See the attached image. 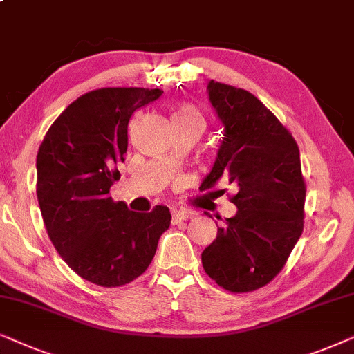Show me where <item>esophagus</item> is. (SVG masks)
I'll return each instance as SVG.
<instances>
[{
    "instance_id": "34e87169",
    "label": "esophagus",
    "mask_w": 354,
    "mask_h": 354,
    "mask_svg": "<svg viewBox=\"0 0 354 354\" xmlns=\"http://www.w3.org/2000/svg\"><path fill=\"white\" fill-rule=\"evenodd\" d=\"M192 214L187 210H183V209H171V218H173V223H180V221H185L187 218H191Z\"/></svg>"
}]
</instances>
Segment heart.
Wrapping results in <instances>:
<instances>
[{"mask_svg": "<svg viewBox=\"0 0 354 354\" xmlns=\"http://www.w3.org/2000/svg\"><path fill=\"white\" fill-rule=\"evenodd\" d=\"M186 120H196V121H202V118L199 113L196 110H192L189 106H185L181 108L180 111H176V115H174L173 121H186Z\"/></svg>", "mask_w": 354, "mask_h": 354, "instance_id": "heart-1", "label": "heart"}]
</instances>
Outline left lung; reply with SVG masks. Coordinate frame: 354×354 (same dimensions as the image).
<instances>
[{
  "label": "left lung",
  "instance_id": "1",
  "mask_svg": "<svg viewBox=\"0 0 354 354\" xmlns=\"http://www.w3.org/2000/svg\"><path fill=\"white\" fill-rule=\"evenodd\" d=\"M209 100L223 126L201 189L225 178L238 187L236 215L202 252L207 275L232 293L266 286L288 261L304 228L306 185L293 136L252 93L210 81Z\"/></svg>",
  "mask_w": 354,
  "mask_h": 354
}]
</instances>
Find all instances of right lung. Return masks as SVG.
I'll use <instances>...</instances> for the list:
<instances>
[{
  "instance_id": "add662e5",
  "label": "right lung",
  "mask_w": 354,
  "mask_h": 354,
  "mask_svg": "<svg viewBox=\"0 0 354 354\" xmlns=\"http://www.w3.org/2000/svg\"><path fill=\"white\" fill-rule=\"evenodd\" d=\"M163 91L105 87L84 93L50 126L37 155V199L46 233L84 280L115 288L147 270L169 228L168 207L128 210L110 197L128 150V124Z\"/></svg>"
}]
</instances>
